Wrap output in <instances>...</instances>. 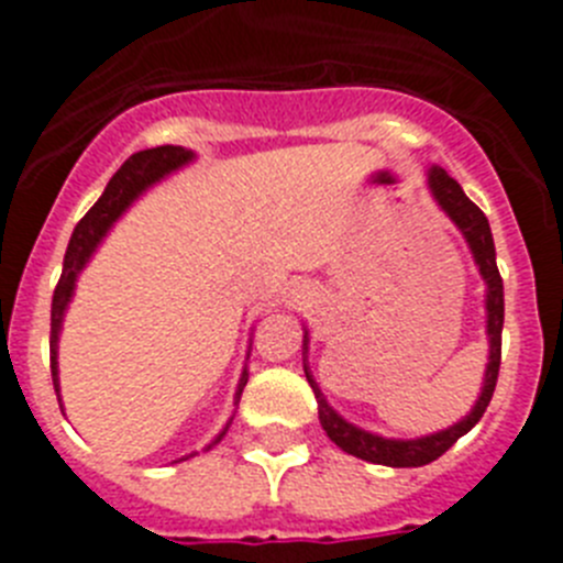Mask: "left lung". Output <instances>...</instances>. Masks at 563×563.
Segmentation results:
<instances>
[{
	"label": "left lung",
	"mask_w": 563,
	"mask_h": 563,
	"mask_svg": "<svg viewBox=\"0 0 563 563\" xmlns=\"http://www.w3.org/2000/svg\"><path fill=\"white\" fill-rule=\"evenodd\" d=\"M429 188L431 197L437 200V206L449 213L451 222L462 231L467 247L474 253V262L479 267L482 278H485V310H487V343H490V357H487L485 380H482V391L476 406L471 409V415L462 417L460 422H454L451 429L437 431L429 437H417V440H386L380 434H372V431H363L352 422L343 420L335 409H332L327 397L321 395L318 383L312 380L310 369L305 363V375L310 380L312 391H316L318 400V420L324 426L327 437L335 442L338 449L346 451V454L357 456V460L375 462V465H389V467H420L434 462L437 456H442L445 451L460 440L462 434L474 429L476 422L485 415L487 402L494 397L496 377H499V363H501V324H505V287H501L499 267H496V247H494V233L487 225V217L467 200L465 191H462L460 183L451 177L445 168L431 166L429 168ZM310 338L305 332V350Z\"/></svg>",
	"instance_id": "8db88e82"
}]
</instances>
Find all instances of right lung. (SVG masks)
Returning <instances> with one entry per match:
<instances>
[{
    "mask_svg": "<svg viewBox=\"0 0 563 563\" xmlns=\"http://www.w3.org/2000/svg\"><path fill=\"white\" fill-rule=\"evenodd\" d=\"M191 161H194V152H188V148L183 146H157V148H146V152L132 154V157H129V161L114 172L112 180L107 183L101 200L84 213V220L78 222L73 236H69L67 253H64L62 278H58L56 292H53V310H49V372H53L56 395H58V335H62V321H64V312H67L69 298H73V292H76L78 273H81L84 265L92 258L96 247L101 245L103 236L109 233V228L118 222V217H121V213L126 211V208L132 206L143 191H146V188H152L154 183H161L163 177H168V174L177 172V168H183ZM245 383H247V369H242L239 389H236V402L239 397H242ZM228 426H231V422H228ZM228 426L213 442H220L222 437H225ZM208 449H211V445H208Z\"/></svg>",
    "mask_w": 563,
    "mask_h": 563,
    "instance_id": "1",
    "label": "right lung"
}]
</instances>
